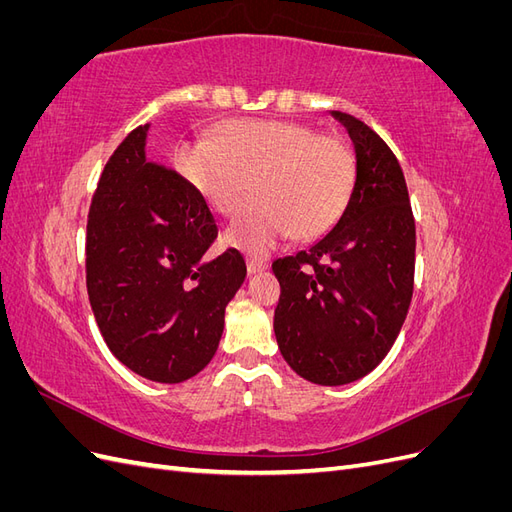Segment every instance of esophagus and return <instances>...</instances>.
I'll return each mask as SVG.
<instances>
[{
    "mask_svg": "<svg viewBox=\"0 0 512 512\" xmlns=\"http://www.w3.org/2000/svg\"><path fill=\"white\" fill-rule=\"evenodd\" d=\"M267 269H269V262L265 258H256V256L247 258V271H250V273H262Z\"/></svg>",
    "mask_w": 512,
    "mask_h": 512,
    "instance_id": "34e87169",
    "label": "esophagus"
}]
</instances>
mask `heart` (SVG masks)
Here are the masks:
<instances>
[{
	"instance_id": "b5f03b06",
	"label": "heart",
	"mask_w": 512,
	"mask_h": 512,
	"mask_svg": "<svg viewBox=\"0 0 512 512\" xmlns=\"http://www.w3.org/2000/svg\"><path fill=\"white\" fill-rule=\"evenodd\" d=\"M177 170L220 215L237 213L226 241L267 254L286 237L318 239L342 218L354 190V153L346 141L284 119H232L211 141L185 143Z\"/></svg>"
}]
</instances>
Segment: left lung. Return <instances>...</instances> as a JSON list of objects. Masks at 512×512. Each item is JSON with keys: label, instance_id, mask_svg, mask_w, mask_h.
<instances>
[{"label": "left lung", "instance_id": "left-lung-1", "mask_svg": "<svg viewBox=\"0 0 512 512\" xmlns=\"http://www.w3.org/2000/svg\"><path fill=\"white\" fill-rule=\"evenodd\" d=\"M331 115L354 147L350 203L312 247L273 262L282 286L273 318L277 346L301 378L322 386L359 380L389 354L410 307L416 250L395 153L361 119Z\"/></svg>", "mask_w": 512, "mask_h": 512}]
</instances>
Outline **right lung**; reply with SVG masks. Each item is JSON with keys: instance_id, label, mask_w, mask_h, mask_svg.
I'll use <instances>...</instances> for the list:
<instances>
[{"instance_id": "1", "label": "right lung", "mask_w": 512, "mask_h": 512, "mask_svg": "<svg viewBox=\"0 0 512 512\" xmlns=\"http://www.w3.org/2000/svg\"><path fill=\"white\" fill-rule=\"evenodd\" d=\"M147 126L106 162L87 220V294L104 342L134 374L177 384L220 346L224 312L245 280L203 198L177 170L147 160Z\"/></svg>"}]
</instances>
